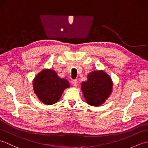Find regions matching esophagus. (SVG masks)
Wrapping results in <instances>:
<instances>
[{
  "label": "esophagus",
  "mask_w": 148,
  "mask_h": 148,
  "mask_svg": "<svg viewBox=\"0 0 148 148\" xmlns=\"http://www.w3.org/2000/svg\"><path fill=\"white\" fill-rule=\"evenodd\" d=\"M72 84L74 86L76 87L77 86V79H74L72 81Z\"/></svg>",
  "instance_id": "1"
}]
</instances>
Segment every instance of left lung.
Here are the masks:
<instances>
[{
  "label": "left lung",
  "mask_w": 148,
  "mask_h": 148,
  "mask_svg": "<svg viewBox=\"0 0 148 148\" xmlns=\"http://www.w3.org/2000/svg\"><path fill=\"white\" fill-rule=\"evenodd\" d=\"M111 77L102 70L94 71L88 74L87 81L81 83V91L86 103L92 106L103 104L112 91Z\"/></svg>",
  "instance_id": "left-lung-1"
}]
</instances>
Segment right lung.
Wrapping results in <instances>:
<instances>
[{
	"instance_id": "right-lung-1",
	"label": "right lung",
	"mask_w": 148,
	"mask_h": 148,
	"mask_svg": "<svg viewBox=\"0 0 148 148\" xmlns=\"http://www.w3.org/2000/svg\"><path fill=\"white\" fill-rule=\"evenodd\" d=\"M33 89L37 98L46 105H52L60 99L64 91L70 87L69 81L60 77L53 69H46L33 80Z\"/></svg>"
}]
</instances>
